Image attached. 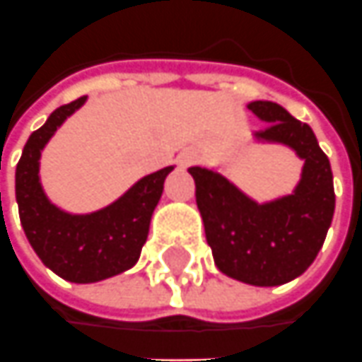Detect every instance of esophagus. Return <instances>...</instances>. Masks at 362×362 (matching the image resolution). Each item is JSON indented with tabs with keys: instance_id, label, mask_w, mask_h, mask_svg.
Wrapping results in <instances>:
<instances>
[{
	"instance_id": "34e87169",
	"label": "esophagus",
	"mask_w": 362,
	"mask_h": 362,
	"mask_svg": "<svg viewBox=\"0 0 362 362\" xmlns=\"http://www.w3.org/2000/svg\"><path fill=\"white\" fill-rule=\"evenodd\" d=\"M199 159H201V151L197 148L183 149V151L179 153V157H177V161H179V165L181 167L195 165V163H199Z\"/></svg>"
}]
</instances>
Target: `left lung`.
<instances>
[{
	"label": "left lung",
	"mask_w": 362,
	"mask_h": 362,
	"mask_svg": "<svg viewBox=\"0 0 362 362\" xmlns=\"http://www.w3.org/2000/svg\"><path fill=\"white\" fill-rule=\"evenodd\" d=\"M248 110L266 122L254 138L288 146L303 159L293 193L256 203L216 171L189 167V173L216 268L268 288L296 280L313 264L333 221L335 189L327 156L308 124L270 100L250 102Z\"/></svg>",
	"instance_id": "8db88e82"
}]
</instances>
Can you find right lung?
Segmentation results:
<instances>
[{
	"instance_id": "obj_1",
	"label": "right lung",
	"mask_w": 362,
	"mask_h": 362,
	"mask_svg": "<svg viewBox=\"0 0 362 362\" xmlns=\"http://www.w3.org/2000/svg\"><path fill=\"white\" fill-rule=\"evenodd\" d=\"M86 96L52 112L25 144L15 169V197L25 236L37 256L62 280L92 284L129 270L148 240L151 214L173 165L139 179L118 201L90 214L54 206L39 179V159L57 128L81 108Z\"/></svg>"
}]
</instances>
